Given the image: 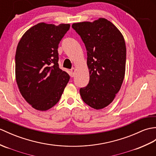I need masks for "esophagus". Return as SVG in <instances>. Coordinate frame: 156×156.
<instances>
[{
    "instance_id": "esophagus-1",
    "label": "esophagus",
    "mask_w": 156,
    "mask_h": 156,
    "mask_svg": "<svg viewBox=\"0 0 156 156\" xmlns=\"http://www.w3.org/2000/svg\"><path fill=\"white\" fill-rule=\"evenodd\" d=\"M75 72H76V70L74 68H72V69L70 70V74H71V76L73 77L74 76V74H75Z\"/></svg>"
}]
</instances>
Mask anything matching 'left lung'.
Returning a JSON list of instances; mask_svg holds the SVG:
<instances>
[{"instance_id": "left-lung-1", "label": "left lung", "mask_w": 156, "mask_h": 156, "mask_svg": "<svg viewBox=\"0 0 156 156\" xmlns=\"http://www.w3.org/2000/svg\"><path fill=\"white\" fill-rule=\"evenodd\" d=\"M87 50L88 84L80 89L82 100L100 110L112 102L124 80L126 47L124 37L110 21L100 18L92 23H74Z\"/></svg>"}]
</instances>
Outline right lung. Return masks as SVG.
Masks as SVG:
<instances>
[{"mask_svg":"<svg viewBox=\"0 0 156 156\" xmlns=\"http://www.w3.org/2000/svg\"><path fill=\"white\" fill-rule=\"evenodd\" d=\"M69 24L41 23L25 32L18 44L15 76L21 95L34 109L46 111L60 100L70 79L58 66V48Z\"/></svg>","mask_w":156,"mask_h":156,"instance_id":"right-lung-1","label":"right lung"}]
</instances>
